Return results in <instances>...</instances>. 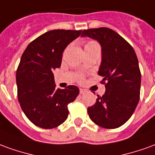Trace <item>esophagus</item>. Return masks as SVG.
Returning a JSON list of instances; mask_svg holds the SVG:
<instances>
[{
	"mask_svg": "<svg viewBox=\"0 0 155 155\" xmlns=\"http://www.w3.org/2000/svg\"><path fill=\"white\" fill-rule=\"evenodd\" d=\"M85 91H85V89H80V93H81V94H84V93H85Z\"/></svg>",
	"mask_w": 155,
	"mask_h": 155,
	"instance_id": "1",
	"label": "esophagus"
}]
</instances>
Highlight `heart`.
Here are the masks:
<instances>
[{
	"instance_id": "1",
	"label": "heart",
	"mask_w": 155,
	"mask_h": 155,
	"mask_svg": "<svg viewBox=\"0 0 155 155\" xmlns=\"http://www.w3.org/2000/svg\"><path fill=\"white\" fill-rule=\"evenodd\" d=\"M92 44H96V43H95V42H89L88 44L85 45V47H86V46H90V45H92Z\"/></svg>"
}]
</instances>
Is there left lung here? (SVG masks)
<instances>
[{"label": "left lung", "mask_w": 155, "mask_h": 155, "mask_svg": "<svg viewBox=\"0 0 155 155\" xmlns=\"http://www.w3.org/2000/svg\"><path fill=\"white\" fill-rule=\"evenodd\" d=\"M81 37L96 40L101 47L98 74L106 81V92L87 109L93 123L104 128H117L126 123L139 101L141 73L134 48L107 28L84 30Z\"/></svg>", "instance_id": "obj_1"}]
</instances>
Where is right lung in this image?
<instances>
[{
    "label": "right lung",
    "mask_w": 155,
    "mask_h": 155,
    "mask_svg": "<svg viewBox=\"0 0 155 155\" xmlns=\"http://www.w3.org/2000/svg\"><path fill=\"white\" fill-rule=\"evenodd\" d=\"M81 30H52L25 49L17 70V97L27 117L36 126L50 129L68 117V105L80 93L75 85L55 88L53 71L61 65L63 53Z\"/></svg>",
    "instance_id": "obj_1"
}]
</instances>
